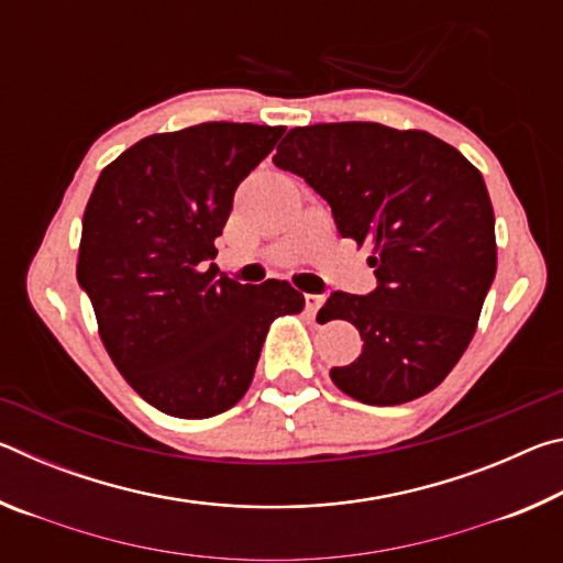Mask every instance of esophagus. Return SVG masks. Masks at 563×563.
Masks as SVG:
<instances>
[{
  "instance_id": "1",
  "label": "esophagus",
  "mask_w": 563,
  "mask_h": 563,
  "mask_svg": "<svg viewBox=\"0 0 563 563\" xmlns=\"http://www.w3.org/2000/svg\"><path fill=\"white\" fill-rule=\"evenodd\" d=\"M325 305V295H316V292H308L305 295V310H308L310 318H316V312Z\"/></svg>"
}]
</instances>
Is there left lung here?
<instances>
[{
  "label": "left lung",
  "mask_w": 563,
  "mask_h": 563,
  "mask_svg": "<svg viewBox=\"0 0 563 563\" xmlns=\"http://www.w3.org/2000/svg\"><path fill=\"white\" fill-rule=\"evenodd\" d=\"M273 164L325 198L342 238L373 245L377 288L332 292L320 316L360 330L362 352L330 377L365 405H402L452 373L497 273L484 178L427 131L373 121L290 129ZM318 316V318H320Z\"/></svg>",
  "instance_id": "8db88e82"
}]
</instances>
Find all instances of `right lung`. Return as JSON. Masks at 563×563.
Here are the masks:
<instances>
[{
  "instance_id": "1",
  "label": "right lung",
  "mask_w": 563,
  "mask_h": 563,
  "mask_svg": "<svg viewBox=\"0 0 563 563\" xmlns=\"http://www.w3.org/2000/svg\"><path fill=\"white\" fill-rule=\"evenodd\" d=\"M283 133L233 121L154 133L93 186L76 280L113 365L170 417L231 409L251 387L271 322L305 308L285 280L241 285L208 265L238 184Z\"/></svg>"
}]
</instances>
